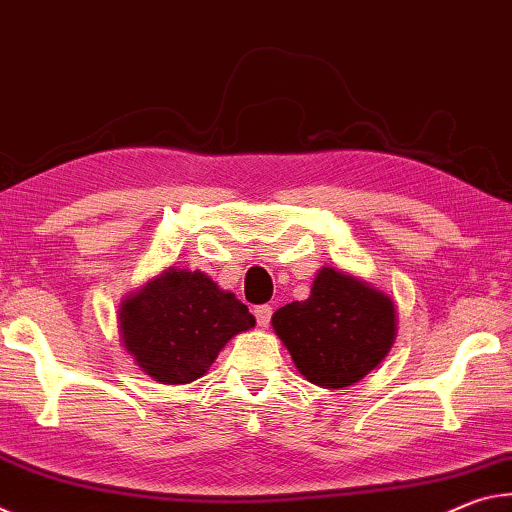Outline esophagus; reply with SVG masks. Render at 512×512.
<instances>
[{
    "instance_id": "34e87169",
    "label": "esophagus",
    "mask_w": 512,
    "mask_h": 512,
    "mask_svg": "<svg viewBox=\"0 0 512 512\" xmlns=\"http://www.w3.org/2000/svg\"><path fill=\"white\" fill-rule=\"evenodd\" d=\"M254 315H256V322L261 326H267L272 320V306H256L254 308Z\"/></svg>"
}]
</instances>
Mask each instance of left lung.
Here are the masks:
<instances>
[{
	"label": "left lung",
	"instance_id": "left-lung-1",
	"mask_svg": "<svg viewBox=\"0 0 512 512\" xmlns=\"http://www.w3.org/2000/svg\"><path fill=\"white\" fill-rule=\"evenodd\" d=\"M272 326L308 381L347 388L385 358L397 322L390 297L324 267L311 297L279 308Z\"/></svg>",
	"mask_w": 512,
	"mask_h": 512
}]
</instances>
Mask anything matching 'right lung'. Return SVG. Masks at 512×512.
<instances>
[{"label":"right lung","instance_id":"obj_1","mask_svg":"<svg viewBox=\"0 0 512 512\" xmlns=\"http://www.w3.org/2000/svg\"><path fill=\"white\" fill-rule=\"evenodd\" d=\"M256 324L249 308L201 272L170 270L120 306L122 342L161 383L204 376L233 335Z\"/></svg>","mask_w":512,"mask_h":512}]
</instances>
